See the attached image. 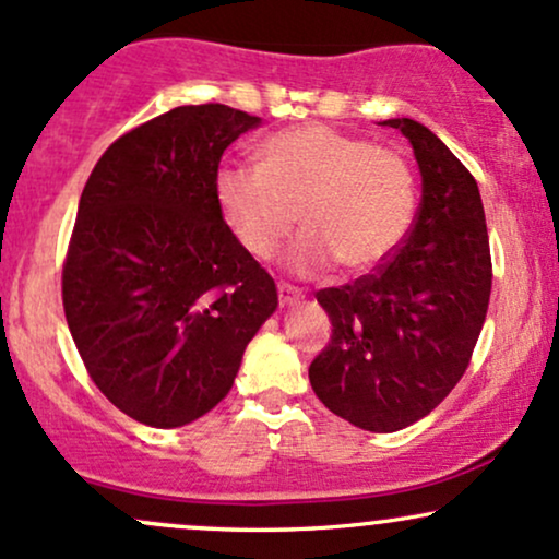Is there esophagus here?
<instances>
[{
  "instance_id": "34e87169",
  "label": "esophagus",
  "mask_w": 559,
  "mask_h": 559,
  "mask_svg": "<svg viewBox=\"0 0 559 559\" xmlns=\"http://www.w3.org/2000/svg\"><path fill=\"white\" fill-rule=\"evenodd\" d=\"M299 297H301V294H299L297 288H294V286H288V284H278V301H281V307L294 305V301H299Z\"/></svg>"
}]
</instances>
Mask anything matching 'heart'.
<instances>
[{
    "mask_svg": "<svg viewBox=\"0 0 559 559\" xmlns=\"http://www.w3.org/2000/svg\"><path fill=\"white\" fill-rule=\"evenodd\" d=\"M215 202L252 258H275L299 210L307 234L294 249V271L312 275L342 262L346 273H370L407 239L418 186L400 152L305 123L262 141L258 168L223 165Z\"/></svg>",
    "mask_w": 559,
    "mask_h": 559,
    "instance_id": "1",
    "label": "heart"
}]
</instances>
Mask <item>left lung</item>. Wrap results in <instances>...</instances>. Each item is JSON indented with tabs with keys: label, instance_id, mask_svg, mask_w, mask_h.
Returning <instances> with one entry per match:
<instances>
[{
	"label": "left lung",
	"instance_id": "8db88e82",
	"mask_svg": "<svg viewBox=\"0 0 559 559\" xmlns=\"http://www.w3.org/2000/svg\"><path fill=\"white\" fill-rule=\"evenodd\" d=\"M383 126L413 144L420 210L407 239L373 273L316 294L333 331L310 365L318 400L373 433L413 426L457 386L491 294L476 178L418 120L391 118Z\"/></svg>",
	"mask_w": 559,
	"mask_h": 559
}]
</instances>
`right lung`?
Returning <instances> with one entry per match:
<instances>
[{"label":"right lung","instance_id":"add662e5","mask_svg":"<svg viewBox=\"0 0 559 559\" xmlns=\"http://www.w3.org/2000/svg\"><path fill=\"white\" fill-rule=\"evenodd\" d=\"M260 118L186 105L112 141L88 176L62 265L70 336L128 418L178 428L234 386L278 307L215 202L223 152Z\"/></svg>","mask_w":559,"mask_h":559}]
</instances>
